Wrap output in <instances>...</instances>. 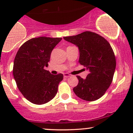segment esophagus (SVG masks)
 I'll use <instances>...</instances> for the list:
<instances>
[{
  "label": "esophagus",
  "mask_w": 133,
  "mask_h": 133,
  "mask_svg": "<svg viewBox=\"0 0 133 133\" xmlns=\"http://www.w3.org/2000/svg\"><path fill=\"white\" fill-rule=\"evenodd\" d=\"M64 77H65V78H67V77H70V75L69 74H68V73H64Z\"/></svg>",
  "instance_id": "esophagus-1"
}]
</instances>
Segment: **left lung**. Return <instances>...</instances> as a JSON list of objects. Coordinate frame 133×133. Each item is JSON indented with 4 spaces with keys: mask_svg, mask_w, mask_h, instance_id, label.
Listing matches in <instances>:
<instances>
[{
    "mask_svg": "<svg viewBox=\"0 0 133 133\" xmlns=\"http://www.w3.org/2000/svg\"><path fill=\"white\" fill-rule=\"evenodd\" d=\"M63 38L78 47L79 63L89 71L86 79L76 76L79 82L73 88L74 93L88 101L98 99L110 86L115 71L116 57L110 44L101 36L90 31Z\"/></svg>",
    "mask_w": 133,
    "mask_h": 133,
    "instance_id": "obj_1",
    "label": "left lung"
}]
</instances>
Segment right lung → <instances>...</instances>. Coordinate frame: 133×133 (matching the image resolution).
I'll use <instances>...</instances> for the list:
<instances>
[{"instance_id": "right-lung-1", "label": "right lung", "mask_w": 133, "mask_h": 133, "mask_svg": "<svg viewBox=\"0 0 133 133\" xmlns=\"http://www.w3.org/2000/svg\"><path fill=\"white\" fill-rule=\"evenodd\" d=\"M62 38L39 37L30 39L21 45L17 52L13 75L22 95L35 104L50 101L57 92L63 74L53 75L45 70L52 51Z\"/></svg>"}]
</instances>
